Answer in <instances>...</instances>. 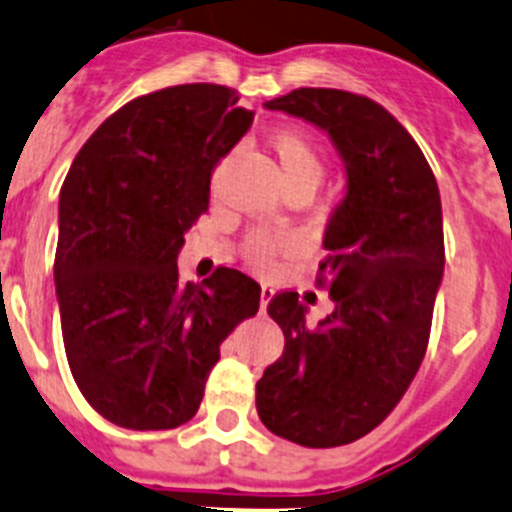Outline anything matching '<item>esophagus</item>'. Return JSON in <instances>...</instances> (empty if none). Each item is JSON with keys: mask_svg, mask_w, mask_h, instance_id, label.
<instances>
[{"mask_svg": "<svg viewBox=\"0 0 512 512\" xmlns=\"http://www.w3.org/2000/svg\"><path fill=\"white\" fill-rule=\"evenodd\" d=\"M271 296H274V289H271L269 284H264L261 286V314H264L266 311V306H269V301H271Z\"/></svg>", "mask_w": 512, "mask_h": 512, "instance_id": "obj_1", "label": "esophagus"}]
</instances>
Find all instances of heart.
I'll return each mask as SVG.
<instances>
[{"label":"heart","mask_w":512,"mask_h":512,"mask_svg":"<svg viewBox=\"0 0 512 512\" xmlns=\"http://www.w3.org/2000/svg\"><path fill=\"white\" fill-rule=\"evenodd\" d=\"M271 155L279 165L286 191L314 193L326 175V155L309 133L296 128H276L266 135ZM294 251L289 233L256 231L246 238V261L261 271H271Z\"/></svg>","instance_id":"b5f03b06"}]
</instances>
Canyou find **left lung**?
I'll return each mask as SVG.
<instances>
[{"label":"left lung","mask_w":512,"mask_h":512,"mask_svg":"<svg viewBox=\"0 0 512 512\" xmlns=\"http://www.w3.org/2000/svg\"><path fill=\"white\" fill-rule=\"evenodd\" d=\"M266 107L329 133L347 196L326 223L316 274L334 311L309 326L296 291L269 301L286 342L256 382V410L296 445H349L397 407L425 359L445 269L440 191L415 138L369 97L299 87Z\"/></svg>","instance_id":"8db88e82"}]
</instances>
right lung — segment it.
Instances as JSON below:
<instances>
[{
  "label": "right lung",
  "instance_id": "1",
  "mask_svg": "<svg viewBox=\"0 0 512 512\" xmlns=\"http://www.w3.org/2000/svg\"><path fill=\"white\" fill-rule=\"evenodd\" d=\"M211 82L140 95L75 155L60 191L55 284L82 397L128 430H173L201 407L221 342L259 311L261 286L218 266L178 281V251L206 213L218 160L253 113Z\"/></svg>",
  "mask_w": 512,
  "mask_h": 512
}]
</instances>
